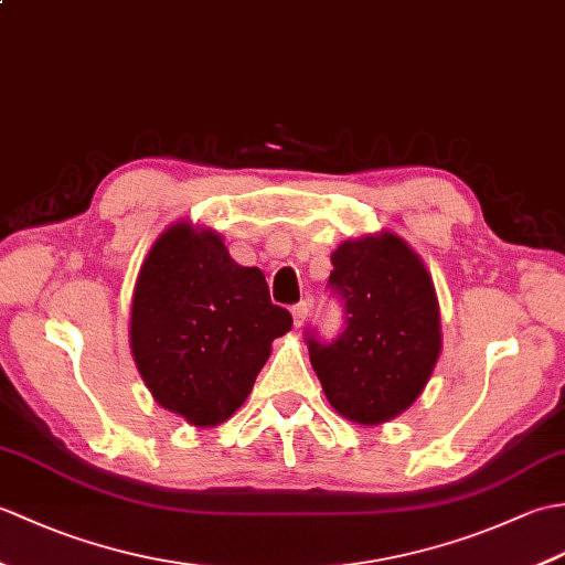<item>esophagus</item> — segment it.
<instances>
[{
  "mask_svg": "<svg viewBox=\"0 0 565 565\" xmlns=\"http://www.w3.org/2000/svg\"><path fill=\"white\" fill-rule=\"evenodd\" d=\"M291 313H294V326H296V328H301L303 322L308 320V316H310V306H308L306 301H303V303H298V306H294Z\"/></svg>",
  "mask_w": 565,
  "mask_h": 565,
  "instance_id": "34e87169",
  "label": "esophagus"
}]
</instances>
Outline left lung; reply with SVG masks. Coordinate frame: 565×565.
<instances>
[{
    "instance_id": "obj_1",
    "label": "left lung",
    "mask_w": 565,
    "mask_h": 565,
    "mask_svg": "<svg viewBox=\"0 0 565 565\" xmlns=\"http://www.w3.org/2000/svg\"><path fill=\"white\" fill-rule=\"evenodd\" d=\"M330 259L347 326L330 344L308 334L310 364L342 417L366 427L388 423L417 401L439 359L435 284L417 252L391 231L344 239Z\"/></svg>"
}]
</instances>
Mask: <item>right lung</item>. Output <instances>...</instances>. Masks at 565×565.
<instances>
[{"label": "right lung", "mask_w": 565, "mask_h": 565, "mask_svg": "<svg viewBox=\"0 0 565 565\" xmlns=\"http://www.w3.org/2000/svg\"><path fill=\"white\" fill-rule=\"evenodd\" d=\"M257 267H239L211 227L177 221L154 239L130 301V352L164 411L194 427L235 415L291 330Z\"/></svg>", "instance_id": "obj_1"}]
</instances>
